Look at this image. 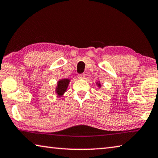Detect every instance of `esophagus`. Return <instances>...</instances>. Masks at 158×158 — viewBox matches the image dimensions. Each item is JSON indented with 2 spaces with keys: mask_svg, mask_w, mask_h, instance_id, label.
Listing matches in <instances>:
<instances>
[{
  "mask_svg": "<svg viewBox=\"0 0 158 158\" xmlns=\"http://www.w3.org/2000/svg\"><path fill=\"white\" fill-rule=\"evenodd\" d=\"M78 79H84V74H78Z\"/></svg>",
  "mask_w": 158,
  "mask_h": 158,
  "instance_id": "obj_1",
  "label": "esophagus"
}]
</instances>
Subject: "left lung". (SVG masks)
Instances as JSON below:
<instances>
[{
  "label": "left lung",
  "instance_id": "left-lung-1",
  "mask_svg": "<svg viewBox=\"0 0 158 158\" xmlns=\"http://www.w3.org/2000/svg\"><path fill=\"white\" fill-rule=\"evenodd\" d=\"M96 84H97V85H98L99 88L101 87V84H100V81H98V82L96 83Z\"/></svg>",
  "mask_w": 158,
  "mask_h": 158
}]
</instances>
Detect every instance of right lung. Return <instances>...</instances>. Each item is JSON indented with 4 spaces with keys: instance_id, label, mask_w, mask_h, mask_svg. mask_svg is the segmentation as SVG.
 <instances>
[{
    "instance_id": "right-lung-1",
    "label": "right lung",
    "mask_w": 158,
    "mask_h": 158,
    "mask_svg": "<svg viewBox=\"0 0 158 158\" xmlns=\"http://www.w3.org/2000/svg\"><path fill=\"white\" fill-rule=\"evenodd\" d=\"M69 82H70V79H63L58 81L56 88V93L58 97L62 96L66 92Z\"/></svg>"
}]
</instances>
